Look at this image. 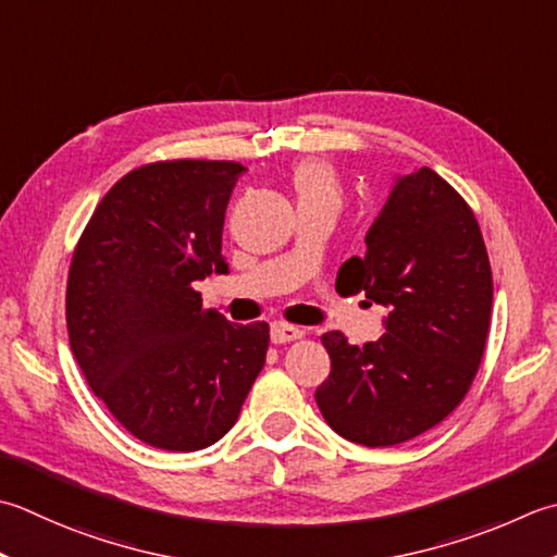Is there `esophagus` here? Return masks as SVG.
Here are the masks:
<instances>
[{
	"instance_id": "1",
	"label": "esophagus",
	"mask_w": 557,
	"mask_h": 557,
	"mask_svg": "<svg viewBox=\"0 0 557 557\" xmlns=\"http://www.w3.org/2000/svg\"><path fill=\"white\" fill-rule=\"evenodd\" d=\"M270 337H272V343H275V345H285V343L299 341V337H304V331L297 329V325H289V323H272Z\"/></svg>"
}]
</instances>
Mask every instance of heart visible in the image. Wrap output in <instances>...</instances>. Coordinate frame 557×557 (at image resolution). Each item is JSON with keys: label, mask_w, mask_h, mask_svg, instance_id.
I'll return each instance as SVG.
<instances>
[{"label": "heart", "mask_w": 557, "mask_h": 557, "mask_svg": "<svg viewBox=\"0 0 557 557\" xmlns=\"http://www.w3.org/2000/svg\"><path fill=\"white\" fill-rule=\"evenodd\" d=\"M292 185L297 193V202H329L341 205V181H337L331 163L311 159L299 163L292 173Z\"/></svg>", "instance_id": "b5f03b06"}]
</instances>
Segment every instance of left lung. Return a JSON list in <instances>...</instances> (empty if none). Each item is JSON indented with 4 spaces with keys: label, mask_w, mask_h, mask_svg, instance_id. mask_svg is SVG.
Masks as SVG:
<instances>
[{
    "label": "left lung",
    "mask_w": 557,
    "mask_h": 557,
    "mask_svg": "<svg viewBox=\"0 0 557 557\" xmlns=\"http://www.w3.org/2000/svg\"><path fill=\"white\" fill-rule=\"evenodd\" d=\"M364 244V258L337 270L335 289L386 307V333L364 347L323 333L331 374L315 403L341 437L394 446L466 398L485 352L493 272L473 210L428 166L396 178Z\"/></svg>",
    "instance_id": "1"
}]
</instances>
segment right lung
<instances>
[{"mask_svg":"<svg viewBox=\"0 0 557 557\" xmlns=\"http://www.w3.org/2000/svg\"><path fill=\"white\" fill-rule=\"evenodd\" d=\"M244 171L205 159L129 171L74 248L67 333L76 364L113 418L157 449L220 442L265 364L270 325L228 323L193 287L228 272L224 212Z\"/></svg>","mask_w":557,"mask_h":557,"instance_id":"obj_1","label":"right lung"}]
</instances>
